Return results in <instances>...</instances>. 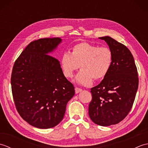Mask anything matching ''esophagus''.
Masks as SVG:
<instances>
[{
  "label": "esophagus",
  "mask_w": 148,
  "mask_h": 148,
  "mask_svg": "<svg viewBox=\"0 0 148 148\" xmlns=\"http://www.w3.org/2000/svg\"><path fill=\"white\" fill-rule=\"evenodd\" d=\"M82 90H83L81 88H77V87L75 88V92H76V93H78L81 92H82Z\"/></svg>",
  "instance_id": "obj_1"
}]
</instances>
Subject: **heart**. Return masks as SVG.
<instances>
[{"label":"heart","instance_id":"1","mask_svg":"<svg viewBox=\"0 0 148 148\" xmlns=\"http://www.w3.org/2000/svg\"><path fill=\"white\" fill-rule=\"evenodd\" d=\"M113 55L106 47H98L88 42H81L72 48L71 53L65 52L60 59V65L64 76L73 77L75 71L81 70L75 81L87 86L94 79H101L108 74L112 64Z\"/></svg>","mask_w":148,"mask_h":148}]
</instances>
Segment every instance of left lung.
I'll return each mask as SVG.
<instances>
[{"label": "left lung", "mask_w": 148, "mask_h": 148, "mask_svg": "<svg viewBox=\"0 0 148 148\" xmlns=\"http://www.w3.org/2000/svg\"><path fill=\"white\" fill-rule=\"evenodd\" d=\"M104 40L112 53L108 74L98 85L91 89L92 100L88 112L90 119L100 126L118 123L128 114L133 106L139 85L137 70L130 51L109 36Z\"/></svg>", "instance_id": "8db88e82"}]
</instances>
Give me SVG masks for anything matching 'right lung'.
I'll return each mask as SVG.
<instances>
[{"label": "right lung", "mask_w": 148, "mask_h": 148, "mask_svg": "<svg viewBox=\"0 0 148 148\" xmlns=\"http://www.w3.org/2000/svg\"><path fill=\"white\" fill-rule=\"evenodd\" d=\"M62 41L54 37L31 42L12 68L11 83L17 111L28 123L41 129L60 123L75 94L59 61L51 56Z\"/></svg>", "instance_id": "add662e5"}]
</instances>
